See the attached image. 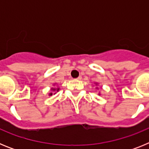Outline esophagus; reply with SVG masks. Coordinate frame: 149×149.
<instances>
[{"label": "esophagus", "instance_id": "1", "mask_svg": "<svg viewBox=\"0 0 149 149\" xmlns=\"http://www.w3.org/2000/svg\"><path fill=\"white\" fill-rule=\"evenodd\" d=\"M81 79H82V77H81V76H80V77H77V78L76 79V80H77V81H81Z\"/></svg>", "mask_w": 149, "mask_h": 149}]
</instances>
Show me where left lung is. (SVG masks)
I'll use <instances>...</instances> for the list:
<instances>
[{
    "label": "left lung",
    "mask_w": 149,
    "mask_h": 149,
    "mask_svg": "<svg viewBox=\"0 0 149 149\" xmlns=\"http://www.w3.org/2000/svg\"><path fill=\"white\" fill-rule=\"evenodd\" d=\"M95 86H96L95 89H98V83H95ZM98 95H101V93H98Z\"/></svg>",
    "instance_id": "obj_1"
}]
</instances>
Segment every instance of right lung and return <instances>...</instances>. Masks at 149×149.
<instances>
[{
	"mask_svg": "<svg viewBox=\"0 0 149 149\" xmlns=\"http://www.w3.org/2000/svg\"><path fill=\"white\" fill-rule=\"evenodd\" d=\"M55 85H56V84H53V86H55ZM56 86H55V87H52L51 89V90L52 91V92H51V93H48V95L49 96H51V95H53V93H54V94H56V92H59V90H60V87H56Z\"/></svg>",
	"mask_w": 149,
	"mask_h": 149,
	"instance_id": "add662e5",
	"label": "right lung"
}]
</instances>
